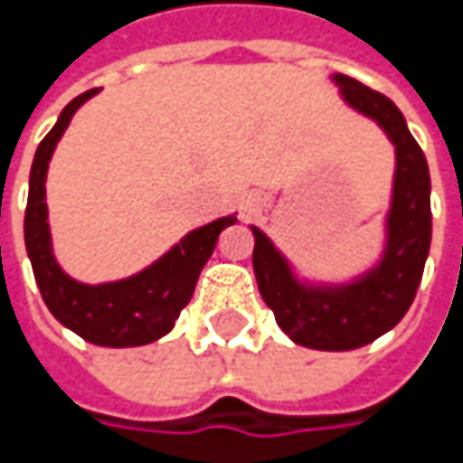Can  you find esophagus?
Instances as JSON below:
<instances>
[{"mask_svg":"<svg viewBox=\"0 0 463 463\" xmlns=\"http://www.w3.org/2000/svg\"><path fill=\"white\" fill-rule=\"evenodd\" d=\"M258 208H260L258 198H252V195H250V198L244 201V213H247V216H250V213H255Z\"/></svg>","mask_w":463,"mask_h":463,"instance_id":"esophagus-1","label":"esophagus"}]
</instances>
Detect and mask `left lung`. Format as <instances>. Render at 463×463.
I'll return each instance as SVG.
<instances>
[{
	"mask_svg": "<svg viewBox=\"0 0 463 463\" xmlns=\"http://www.w3.org/2000/svg\"><path fill=\"white\" fill-rule=\"evenodd\" d=\"M329 80L340 87L347 108L373 120L394 146V180L383 219L382 255L368 270L343 283L309 280L296 273L291 260L262 229L250 226L255 234L252 268L262 301L296 345L355 350L397 327L415 301L433 237L430 172L392 99L345 74H332Z\"/></svg>",
	"mask_w": 463,
	"mask_h": 463,
	"instance_id": "8db88e82",
	"label": "left lung"
}]
</instances>
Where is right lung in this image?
Returning a JSON list of instances; mask_svg holds the SVG:
<instances>
[{
    "label": "right lung",
    "mask_w": 463,
    "mask_h": 463,
    "mask_svg": "<svg viewBox=\"0 0 463 463\" xmlns=\"http://www.w3.org/2000/svg\"><path fill=\"white\" fill-rule=\"evenodd\" d=\"M99 90H87L61 110L56 126L48 131L30 167V193L25 208V250L33 276L41 288L48 311L63 327L77 332L81 340L102 347H136L165 337L175 327L195 291L198 276L226 226L237 216H222L216 222L187 232L183 240L152 265L134 276L108 283H81L56 262L45 205V175L48 162L69 128L74 113Z\"/></svg>",
    "instance_id": "add662e5"
}]
</instances>
